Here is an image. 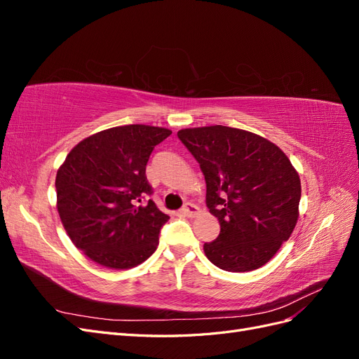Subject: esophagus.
Wrapping results in <instances>:
<instances>
[{
    "instance_id": "esophagus-1",
    "label": "esophagus",
    "mask_w": 359,
    "mask_h": 359,
    "mask_svg": "<svg viewBox=\"0 0 359 359\" xmlns=\"http://www.w3.org/2000/svg\"><path fill=\"white\" fill-rule=\"evenodd\" d=\"M181 212L184 214V215H187V217H194V215H198V212H199V208L194 203H186L181 208Z\"/></svg>"
}]
</instances>
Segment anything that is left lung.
<instances>
[{
	"instance_id": "8db88e82",
	"label": "left lung",
	"mask_w": 359,
	"mask_h": 359,
	"mask_svg": "<svg viewBox=\"0 0 359 359\" xmlns=\"http://www.w3.org/2000/svg\"><path fill=\"white\" fill-rule=\"evenodd\" d=\"M178 137L199 163L206 206L220 223L215 241L203 244L205 256L231 273L264 266L297 226V169L276 144L247 130L194 127Z\"/></svg>"
}]
</instances>
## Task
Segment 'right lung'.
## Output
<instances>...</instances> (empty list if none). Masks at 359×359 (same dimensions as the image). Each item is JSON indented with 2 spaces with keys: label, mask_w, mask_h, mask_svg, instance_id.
<instances>
[{
  "label": "right lung",
  "mask_w": 359,
  "mask_h": 359,
  "mask_svg": "<svg viewBox=\"0 0 359 359\" xmlns=\"http://www.w3.org/2000/svg\"><path fill=\"white\" fill-rule=\"evenodd\" d=\"M169 128L130 124L85 137L57 172V208L72 243L93 262L135 268L156 252L169 215L153 201L145 169Z\"/></svg>",
  "instance_id": "add662e5"
}]
</instances>
